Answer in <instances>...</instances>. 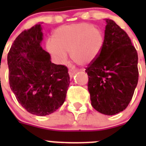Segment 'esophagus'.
<instances>
[{"mask_svg":"<svg viewBox=\"0 0 146 146\" xmlns=\"http://www.w3.org/2000/svg\"><path fill=\"white\" fill-rule=\"evenodd\" d=\"M75 73H76V71L72 70V69H69V77H70V78H72Z\"/></svg>","mask_w":146,"mask_h":146,"instance_id":"34e87169","label":"esophagus"}]
</instances>
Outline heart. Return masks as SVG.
Returning a JSON list of instances; mask_svg holds the SVG:
<instances>
[{
  "label": "heart",
  "instance_id": "b5f03b06",
  "mask_svg": "<svg viewBox=\"0 0 146 146\" xmlns=\"http://www.w3.org/2000/svg\"><path fill=\"white\" fill-rule=\"evenodd\" d=\"M104 44V34L88 23L63 25L55 30L52 40L46 43L47 50L59 64L70 58L80 65L90 64L97 57Z\"/></svg>",
  "mask_w": 146,
  "mask_h": 146
}]
</instances>
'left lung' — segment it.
I'll return each mask as SVG.
<instances>
[{"label": "left lung", "instance_id": "left-lung-1", "mask_svg": "<svg viewBox=\"0 0 146 146\" xmlns=\"http://www.w3.org/2000/svg\"><path fill=\"white\" fill-rule=\"evenodd\" d=\"M101 52L86 68L91 105L99 113L115 115L126 108L138 82V56L127 33L105 19Z\"/></svg>", "mask_w": 146, "mask_h": 146}]
</instances>
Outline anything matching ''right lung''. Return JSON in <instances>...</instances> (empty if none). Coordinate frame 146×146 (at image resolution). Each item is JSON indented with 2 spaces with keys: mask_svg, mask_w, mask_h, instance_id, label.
I'll return each mask as SVG.
<instances>
[{
  "mask_svg": "<svg viewBox=\"0 0 146 146\" xmlns=\"http://www.w3.org/2000/svg\"><path fill=\"white\" fill-rule=\"evenodd\" d=\"M42 39L38 23L17 37L7 56L11 91L23 108L38 116L51 114L64 104L70 82L67 67L51 62L41 46Z\"/></svg>",
  "mask_w": 146,
  "mask_h": 146,
  "instance_id": "right-lung-1",
  "label": "right lung"
}]
</instances>
